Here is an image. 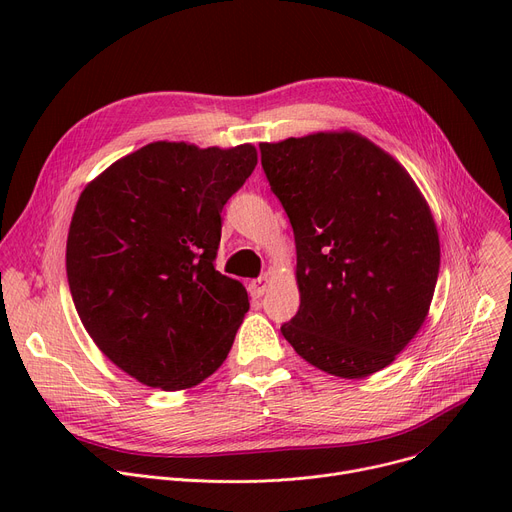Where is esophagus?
<instances>
[{
  "instance_id": "esophagus-1",
  "label": "esophagus",
  "mask_w": 512,
  "mask_h": 512,
  "mask_svg": "<svg viewBox=\"0 0 512 512\" xmlns=\"http://www.w3.org/2000/svg\"><path fill=\"white\" fill-rule=\"evenodd\" d=\"M270 284H272L270 278L261 276V278H257V280L251 282V292L255 294V297H263V294L267 292V288H270Z\"/></svg>"
}]
</instances>
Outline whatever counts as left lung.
<instances>
[{
  "instance_id": "obj_1",
  "label": "left lung",
  "mask_w": 512,
  "mask_h": 512,
  "mask_svg": "<svg viewBox=\"0 0 512 512\" xmlns=\"http://www.w3.org/2000/svg\"><path fill=\"white\" fill-rule=\"evenodd\" d=\"M259 149L297 242L301 307L284 338L336 378L388 367L421 330L440 272L438 228L415 180L353 130Z\"/></svg>"
}]
</instances>
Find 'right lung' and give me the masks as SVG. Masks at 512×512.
I'll use <instances>...</instances> for the list:
<instances>
[{"mask_svg":"<svg viewBox=\"0 0 512 512\" xmlns=\"http://www.w3.org/2000/svg\"><path fill=\"white\" fill-rule=\"evenodd\" d=\"M255 166L251 143L155 141L80 193L66 242L72 301L99 351L137 382L186 390L226 361L249 294L213 259L220 213Z\"/></svg>","mask_w":512,"mask_h":512,"instance_id":"obj_1","label":"right lung"}]
</instances>
